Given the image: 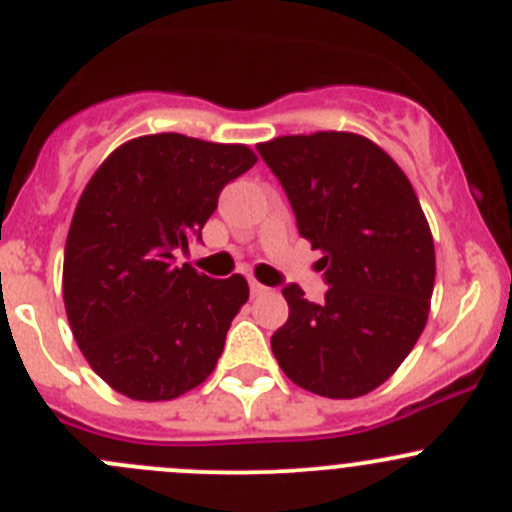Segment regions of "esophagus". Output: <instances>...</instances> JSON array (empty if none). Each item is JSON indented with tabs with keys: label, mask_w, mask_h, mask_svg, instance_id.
I'll return each mask as SVG.
<instances>
[{
	"label": "esophagus",
	"mask_w": 512,
	"mask_h": 512,
	"mask_svg": "<svg viewBox=\"0 0 512 512\" xmlns=\"http://www.w3.org/2000/svg\"><path fill=\"white\" fill-rule=\"evenodd\" d=\"M250 292L252 297H262V294H270V287L260 285V282H250Z\"/></svg>",
	"instance_id": "1"
}]
</instances>
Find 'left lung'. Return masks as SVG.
<instances>
[{
	"mask_svg": "<svg viewBox=\"0 0 512 512\" xmlns=\"http://www.w3.org/2000/svg\"><path fill=\"white\" fill-rule=\"evenodd\" d=\"M285 188L297 230L329 289L309 302L282 289L289 317L272 334L282 371L302 389L356 399L384 384L421 337L436 255L404 170L369 138L344 131L257 146Z\"/></svg>",
	"mask_w": 512,
	"mask_h": 512,
	"instance_id": "1",
	"label": "left lung"
}]
</instances>
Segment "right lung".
I'll use <instances>...</instances> for the list:
<instances>
[{
    "instance_id": "1",
    "label": "right lung",
    "mask_w": 512,
    "mask_h": 512,
    "mask_svg": "<svg viewBox=\"0 0 512 512\" xmlns=\"http://www.w3.org/2000/svg\"><path fill=\"white\" fill-rule=\"evenodd\" d=\"M257 163L247 146L156 133L123 143L81 193L64 250V304L91 369L118 394L170 401L210 376L250 287L210 280L178 250Z\"/></svg>"
}]
</instances>
